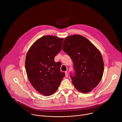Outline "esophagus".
<instances>
[{"label":"esophagus","instance_id":"esophagus-1","mask_svg":"<svg viewBox=\"0 0 122 122\" xmlns=\"http://www.w3.org/2000/svg\"><path fill=\"white\" fill-rule=\"evenodd\" d=\"M65 76H66V77H67L68 76V72L67 71H65Z\"/></svg>","mask_w":122,"mask_h":122}]
</instances>
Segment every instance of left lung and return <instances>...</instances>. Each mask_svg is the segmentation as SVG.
<instances>
[{
    "label": "left lung",
    "mask_w": 122,
    "mask_h": 122,
    "mask_svg": "<svg viewBox=\"0 0 122 122\" xmlns=\"http://www.w3.org/2000/svg\"><path fill=\"white\" fill-rule=\"evenodd\" d=\"M63 50L72 60L74 72H71L72 84L79 91H92L101 81L104 62L99 51L86 38L74 35L65 38Z\"/></svg>",
    "instance_id": "8db88e82"
}]
</instances>
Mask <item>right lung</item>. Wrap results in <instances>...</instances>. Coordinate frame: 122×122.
Instances as JSON below:
<instances>
[{
	"instance_id": "add662e5",
	"label": "right lung",
	"mask_w": 122,
	"mask_h": 122,
	"mask_svg": "<svg viewBox=\"0 0 122 122\" xmlns=\"http://www.w3.org/2000/svg\"><path fill=\"white\" fill-rule=\"evenodd\" d=\"M63 41L51 35L43 36L34 43L26 55L28 79L35 89L46 96L56 91L65 76L60 71L61 63L54 60L62 50Z\"/></svg>"
}]
</instances>
